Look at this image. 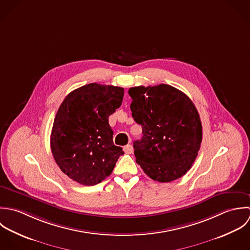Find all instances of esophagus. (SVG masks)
Segmentation results:
<instances>
[{"mask_svg": "<svg viewBox=\"0 0 250 250\" xmlns=\"http://www.w3.org/2000/svg\"><path fill=\"white\" fill-rule=\"evenodd\" d=\"M124 150L125 153H131L133 151V147L131 145H126L124 147Z\"/></svg>", "mask_w": 250, "mask_h": 250, "instance_id": "1", "label": "esophagus"}]
</instances>
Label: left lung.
Here are the masks:
<instances>
[{"instance_id": "left-lung-1", "label": "left lung", "mask_w": 250, "mask_h": 250, "mask_svg": "<svg viewBox=\"0 0 250 250\" xmlns=\"http://www.w3.org/2000/svg\"><path fill=\"white\" fill-rule=\"evenodd\" d=\"M130 109L142 125L143 137L134 141L136 162L160 183L183 177L192 166L202 142V124L191 100L180 90L160 84L133 87Z\"/></svg>"}]
</instances>
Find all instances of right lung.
Listing matches in <instances>:
<instances>
[{"mask_svg":"<svg viewBox=\"0 0 250 250\" xmlns=\"http://www.w3.org/2000/svg\"><path fill=\"white\" fill-rule=\"evenodd\" d=\"M124 88L97 83L82 86L62 102L56 114L51 150L60 169L83 186L100 184L125 152L113 143L108 118L118 109Z\"/></svg>","mask_w":250,"mask_h":250,"instance_id":"1","label":"right lung"}]
</instances>
